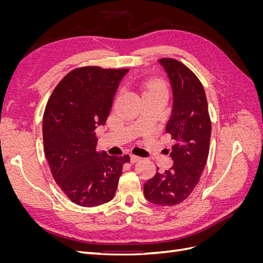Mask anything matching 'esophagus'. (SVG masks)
<instances>
[{"instance_id": "34e87169", "label": "esophagus", "mask_w": 263, "mask_h": 263, "mask_svg": "<svg viewBox=\"0 0 263 263\" xmlns=\"http://www.w3.org/2000/svg\"><path fill=\"white\" fill-rule=\"evenodd\" d=\"M140 160H141V158L138 157V156H135V155H132V156H130V161H132L133 163L138 162V161H140Z\"/></svg>"}]
</instances>
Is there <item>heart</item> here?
<instances>
[{"label": "heart", "mask_w": 263, "mask_h": 263, "mask_svg": "<svg viewBox=\"0 0 263 263\" xmlns=\"http://www.w3.org/2000/svg\"><path fill=\"white\" fill-rule=\"evenodd\" d=\"M149 92H166L165 85L161 82H150L146 86V93Z\"/></svg>", "instance_id": "1"}]
</instances>
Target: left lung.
I'll use <instances>...</instances> for the list:
<instances>
[{"label":"left lung","instance_id":"obj_1","mask_svg":"<svg viewBox=\"0 0 263 263\" xmlns=\"http://www.w3.org/2000/svg\"><path fill=\"white\" fill-rule=\"evenodd\" d=\"M159 62L172 86L173 106L165 132L176 144L170 153L172 168L148 180L144 194L151 203L172 206L187 198L200 181L209 157L212 123L204 87L193 71L176 59Z\"/></svg>","mask_w":263,"mask_h":263}]
</instances>
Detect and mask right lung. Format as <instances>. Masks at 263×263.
Here are the masks:
<instances>
[{
	"label": "right lung",
	"mask_w": 263,
	"mask_h": 263,
	"mask_svg": "<svg viewBox=\"0 0 263 263\" xmlns=\"http://www.w3.org/2000/svg\"><path fill=\"white\" fill-rule=\"evenodd\" d=\"M129 69L77 68L54 87L43 119L44 150L52 178L70 201L93 208L116 192L128 155L98 153L95 129L104 125L119 82Z\"/></svg>",
	"instance_id": "right-lung-1"
}]
</instances>
